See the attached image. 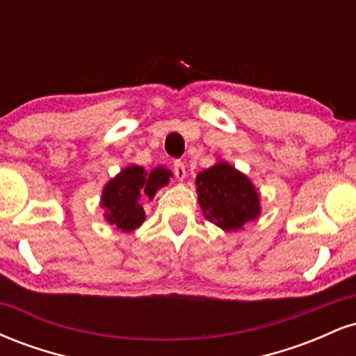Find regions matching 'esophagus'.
<instances>
[{
    "label": "esophagus",
    "mask_w": 356,
    "mask_h": 356,
    "mask_svg": "<svg viewBox=\"0 0 356 356\" xmlns=\"http://www.w3.org/2000/svg\"><path fill=\"white\" fill-rule=\"evenodd\" d=\"M174 174L179 181L186 179V165H184L182 161H174Z\"/></svg>",
    "instance_id": "obj_1"
}]
</instances>
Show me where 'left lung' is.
<instances>
[{
    "instance_id": "1",
    "label": "left lung",
    "mask_w": 356,
    "mask_h": 356,
    "mask_svg": "<svg viewBox=\"0 0 356 356\" xmlns=\"http://www.w3.org/2000/svg\"><path fill=\"white\" fill-rule=\"evenodd\" d=\"M195 184L204 214L220 229H241L259 216V195L254 186L226 162L199 172Z\"/></svg>"
}]
</instances>
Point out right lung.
<instances>
[{
	"instance_id": "right-lung-1",
	"label": "right lung",
	"mask_w": 356,
	"mask_h": 356,
	"mask_svg": "<svg viewBox=\"0 0 356 356\" xmlns=\"http://www.w3.org/2000/svg\"><path fill=\"white\" fill-rule=\"evenodd\" d=\"M170 170L157 167L147 174L144 167L130 165L105 186L102 194V207L110 224L129 232L137 229L145 220V211L138 199L147 195L152 199L161 187L169 184Z\"/></svg>"
}]
</instances>
